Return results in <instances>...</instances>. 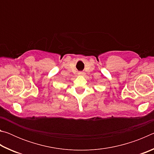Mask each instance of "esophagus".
<instances>
[{
    "label": "esophagus",
    "instance_id": "esophagus-1",
    "mask_svg": "<svg viewBox=\"0 0 154 154\" xmlns=\"http://www.w3.org/2000/svg\"><path fill=\"white\" fill-rule=\"evenodd\" d=\"M79 75H84V72H79Z\"/></svg>",
    "mask_w": 154,
    "mask_h": 154
}]
</instances>
